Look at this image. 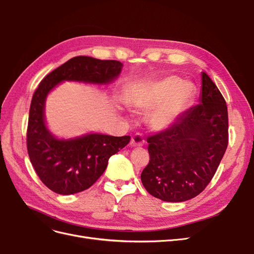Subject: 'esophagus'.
I'll return each mask as SVG.
<instances>
[{"instance_id":"34e87169","label":"esophagus","mask_w":254,"mask_h":254,"mask_svg":"<svg viewBox=\"0 0 254 254\" xmlns=\"http://www.w3.org/2000/svg\"><path fill=\"white\" fill-rule=\"evenodd\" d=\"M144 137L142 134L136 133L131 137V141H130V146L131 147H140V146L144 145Z\"/></svg>"}]
</instances>
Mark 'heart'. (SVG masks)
<instances>
[{
  "mask_svg": "<svg viewBox=\"0 0 254 254\" xmlns=\"http://www.w3.org/2000/svg\"><path fill=\"white\" fill-rule=\"evenodd\" d=\"M190 83L175 76L153 80L140 86L129 99V106L135 111L152 109L147 117L148 127L161 132L172 127L191 97Z\"/></svg>",
  "mask_w": 254,
  "mask_h": 254,
  "instance_id": "obj_1",
  "label": "heart"
}]
</instances>
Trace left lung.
<instances>
[{
  "mask_svg": "<svg viewBox=\"0 0 254 254\" xmlns=\"http://www.w3.org/2000/svg\"><path fill=\"white\" fill-rule=\"evenodd\" d=\"M199 104L165 131L147 139L149 163L141 174L153 197L182 202L196 197L216 173L228 146V109L220 91L202 72Z\"/></svg>",
  "mask_w": 254,
  "mask_h": 254,
  "instance_id": "left-lung-1",
  "label": "left lung"
}]
</instances>
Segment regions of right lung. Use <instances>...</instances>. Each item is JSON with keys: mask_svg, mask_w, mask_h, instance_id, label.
Wrapping results in <instances>:
<instances>
[{"mask_svg": "<svg viewBox=\"0 0 254 254\" xmlns=\"http://www.w3.org/2000/svg\"><path fill=\"white\" fill-rule=\"evenodd\" d=\"M123 64L78 56L67 60L45 76L29 108L27 151L37 175L50 190L60 195L79 193L103 175L111 156L130 142V136L88 132L70 139L54 135L45 121L48 95L64 81L107 86L117 79Z\"/></svg>", "mask_w": 254, "mask_h": 254, "instance_id": "add662e5", "label": "right lung"}]
</instances>
